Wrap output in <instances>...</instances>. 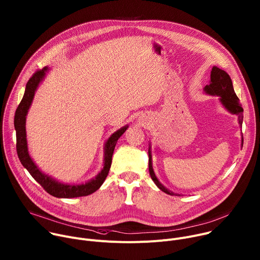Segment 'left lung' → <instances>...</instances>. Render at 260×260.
<instances>
[{
    "mask_svg": "<svg viewBox=\"0 0 260 260\" xmlns=\"http://www.w3.org/2000/svg\"><path fill=\"white\" fill-rule=\"evenodd\" d=\"M205 93L213 96H219V102L230 113L236 114L239 117V124L242 126L243 123V108L241 104L239 103V98L237 96L232 79L229 74L221 70L217 67H213L211 71V78L210 83L204 87ZM242 147H243V135H242ZM148 155H149V173L151 176V179L155 183L156 186L164 192L170 196H178L179 193H174L173 191L166 188L164 185L159 182L157 177L155 176V173L152 168V155H151V144H149V150H148Z\"/></svg>",
    "mask_w": 260,
    "mask_h": 260,
    "instance_id": "8db88e82",
    "label": "left lung"
}]
</instances>
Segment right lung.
I'll list each match as a JSON object with an SVG mask.
<instances>
[{"mask_svg":"<svg viewBox=\"0 0 260 260\" xmlns=\"http://www.w3.org/2000/svg\"><path fill=\"white\" fill-rule=\"evenodd\" d=\"M49 71L48 67L36 72L30 79L27 81L23 98L18 105L15 116H14V127L16 131V150L18 158L21 165L28 171L30 176L38 182L41 186L51 196L59 199H72L86 197L94 191H96L106 180L109 170L112 162V155L115 149L116 143L118 139L125 133L128 125H124L115 133H113L106 141L104 146V165L101 172L92 179L84 183H62L52 178L51 176L43 173L38 166L35 164L32 158L28 153L27 140H26V131H25V121L28 110L32 103L35 92L38 89L40 83L44 80L46 73Z\"/></svg>","mask_w":260,"mask_h":260,"instance_id":"1","label":"right lung"}]
</instances>
